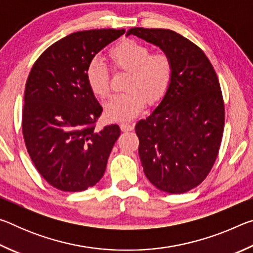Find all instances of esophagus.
<instances>
[{
	"mask_svg": "<svg viewBox=\"0 0 253 253\" xmlns=\"http://www.w3.org/2000/svg\"><path fill=\"white\" fill-rule=\"evenodd\" d=\"M121 129L123 131H130L134 129V124L130 123H122L121 124Z\"/></svg>",
	"mask_w": 253,
	"mask_h": 253,
	"instance_id": "34e87169",
	"label": "esophagus"
}]
</instances>
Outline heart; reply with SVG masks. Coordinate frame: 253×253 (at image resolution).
I'll return each mask as SVG.
<instances>
[{
    "instance_id": "b5f03b06",
    "label": "heart",
    "mask_w": 253,
    "mask_h": 253,
    "mask_svg": "<svg viewBox=\"0 0 253 253\" xmlns=\"http://www.w3.org/2000/svg\"><path fill=\"white\" fill-rule=\"evenodd\" d=\"M115 70L128 71L127 91L110 96L105 104L107 117L113 121H128L142 113L146 99L160 101L172 84L174 65L165 52L151 53L147 45L126 39L109 50ZM88 87L96 96L104 98L109 92V75L100 60L93 59L85 68Z\"/></svg>"
}]
</instances>
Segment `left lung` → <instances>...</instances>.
<instances>
[{
	"label": "left lung",
	"instance_id": "1",
	"mask_svg": "<svg viewBox=\"0 0 253 253\" xmlns=\"http://www.w3.org/2000/svg\"><path fill=\"white\" fill-rule=\"evenodd\" d=\"M130 34L160 46L174 65L160 105L135 127L144 173L158 190L185 193L204 181L219 154L224 102L217 76L203 51L172 30L132 28Z\"/></svg>",
	"mask_w": 253,
	"mask_h": 253
}]
</instances>
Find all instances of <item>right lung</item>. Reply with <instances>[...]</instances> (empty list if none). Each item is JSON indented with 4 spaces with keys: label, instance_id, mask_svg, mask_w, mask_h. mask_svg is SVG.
I'll list each match as a JSON object with an SVG mask.
<instances>
[{
    "label": "right lung",
    "instance_id": "right-lung-1",
    "mask_svg": "<svg viewBox=\"0 0 253 253\" xmlns=\"http://www.w3.org/2000/svg\"><path fill=\"white\" fill-rule=\"evenodd\" d=\"M125 30L71 33L50 45L25 84L22 131L38 172L50 185L80 192L102 177L121 135L116 124L95 129L102 107L88 87L85 68Z\"/></svg>",
    "mask_w": 253,
    "mask_h": 253
}]
</instances>
